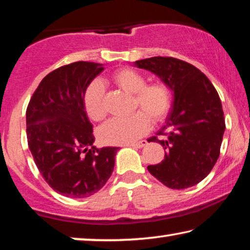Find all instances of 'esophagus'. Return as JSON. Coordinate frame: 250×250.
<instances>
[{
    "label": "esophagus",
    "mask_w": 250,
    "mask_h": 250,
    "mask_svg": "<svg viewBox=\"0 0 250 250\" xmlns=\"http://www.w3.org/2000/svg\"><path fill=\"white\" fill-rule=\"evenodd\" d=\"M147 144V142L146 140H142V141H139V142L136 143H131V144H127V146H132V147H136V149H141V147L146 146Z\"/></svg>",
    "instance_id": "1"
}]
</instances>
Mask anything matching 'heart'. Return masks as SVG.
<instances>
[{"instance_id": "heart-1", "label": "heart", "mask_w": 250, "mask_h": 250, "mask_svg": "<svg viewBox=\"0 0 250 250\" xmlns=\"http://www.w3.org/2000/svg\"><path fill=\"white\" fill-rule=\"evenodd\" d=\"M111 80L119 88L134 95V108L136 111L128 117H115L107 121L99 128L101 142L111 146L129 144L140 139L150 128V118L160 122L171 109V90L164 82L157 81L146 84V78L133 68H121L115 72ZM104 89L100 81H93L85 90L83 104L88 116L100 121L106 116L104 103Z\"/></svg>"}]
</instances>
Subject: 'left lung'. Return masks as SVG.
<instances>
[{
  "label": "left lung",
  "mask_w": 250,
  "mask_h": 250,
  "mask_svg": "<svg viewBox=\"0 0 250 250\" xmlns=\"http://www.w3.org/2000/svg\"><path fill=\"white\" fill-rule=\"evenodd\" d=\"M160 78L173 92L171 110L157 136L149 142L166 150L150 173L172 189H185L202 182L220 155L226 123L220 97L197 67L173 57H151L134 62Z\"/></svg>",
  "instance_id": "8db88e82"
}]
</instances>
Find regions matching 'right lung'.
Returning a JSON list of instances; mask_svg holds the SVG:
<instances>
[{
  "label": "right lung",
  "instance_id": "obj_1",
  "mask_svg": "<svg viewBox=\"0 0 250 250\" xmlns=\"http://www.w3.org/2000/svg\"><path fill=\"white\" fill-rule=\"evenodd\" d=\"M103 64L75 62L42 79L27 108V139L35 164L56 193L89 197L114 170L118 147L97 149L83 98Z\"/></svg>",
  "mask_w": 250,
  "mask_h": 250
}]
</instances>
